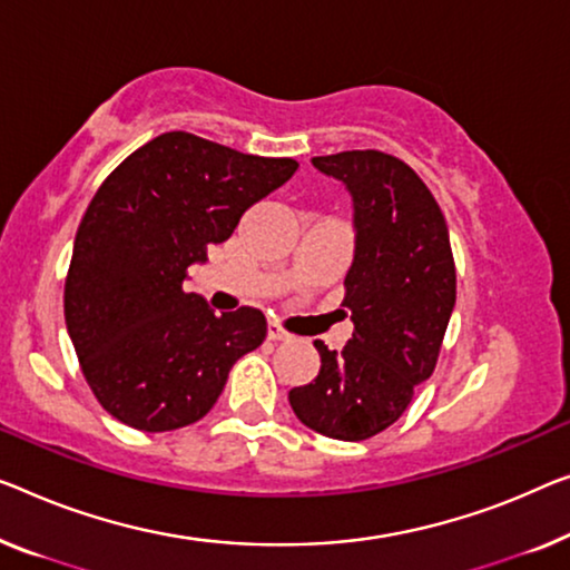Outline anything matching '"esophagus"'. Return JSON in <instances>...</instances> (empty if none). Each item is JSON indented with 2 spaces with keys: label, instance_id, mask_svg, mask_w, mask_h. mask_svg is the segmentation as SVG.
<instances>
[{
  "label": "esophagus",
  "instance_id": "1",
  "mask_svg": "<svg viewBox=\"0 0 570 570\" xmlns=\"http://www.w3.org/2000/svg\"><path fill=\"white\" fill-rule=\"evenodd\" d=\"M268 340H274V343H286V340H292V335H288L282 325L271 322V325H268Z\"/></svg>",
  "mask_w": 570,
  "mask_h": 570
}]
</instances>
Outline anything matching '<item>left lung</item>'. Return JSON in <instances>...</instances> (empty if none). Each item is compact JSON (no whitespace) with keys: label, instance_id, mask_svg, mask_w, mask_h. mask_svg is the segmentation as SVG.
I'll return each mask as SVG.
<instances>
[{"label":"left lung","instance_id":"1","mask_svg":"<svg viewBox=\"0 0 570 570\" xmlns=\"http://www.w3.org/2000/svg\"><path fill=\"white\" fill-rule=\"evenodd\" d=\"M312 164L353 194L355 256L343 307L353 340L327 351L320 373L288 392L307 428L368 440L402 417L414 386L432 376L455 307V261L443 212L414 168L381 150H345Z\"/></svg>","mask_w":570,"mask_h":570}]
</instances>
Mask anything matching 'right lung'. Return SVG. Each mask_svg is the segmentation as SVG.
<instances>
[{
  "instance_id": "obj_1",
  "label": "right lung",
  "mask_w": 570,
  "mask_h": 570,
  "mask_svg": "<svg viewBox=\"0 0 570 570\" xmlns=\"http://www.w3.org/2000/svg\"><path fill=\"white\" fill-rule=\"evenodd\" d=\"M296 168L174 130L101 181L76 230L63 314L83 379L115 420L142 432L202 420L235 361L266 340L258 309L217 317L184 278Z\"/></svg>"
}]
</instances>
